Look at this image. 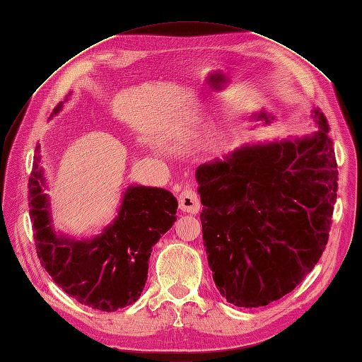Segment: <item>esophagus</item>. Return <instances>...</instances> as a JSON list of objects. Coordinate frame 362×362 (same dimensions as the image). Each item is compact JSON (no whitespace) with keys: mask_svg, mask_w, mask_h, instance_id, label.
Here are the masks:
<instances>
[{"mask_svg":"<svg viewBox=\"0 0 362 362\" xmlns=\"http://www.w3.org/2000/svg\"><path fill=\"white\" fill-rule=\"evenodd\" d=\"M178 202H180V208L185 213L194 214V213H198L201 208L199 196L192 189H184L178 196Z\"/></svg>","mask_w":362,"mask_h":362,"instance_id":"esophagus-1","label":"esophagus"}]
</instances>
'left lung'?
Masks as SVG:
<instances>
[{
  "instance_id": "left-lung-1",
  "label": "left lung",
  "mask_w": 362,
  "mask_h": 362,
  "mask_svg": "<svg viewBox=\"0 0 362 362\" xmlns=\"http://www.w3.org/2000/svg\"><path fill=\"white\" fill-rule=\"evenodd\" d=\"M311 137L243 146L196 170L202 238L217 290L242 308L293 291L326 247L338 190L329 124Z\"/></svg>"
}]
</instances>
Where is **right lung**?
Listing matches in <instances>:
<instances>
[{
  "instance_id": "1",
  "label": "right lung",
  "mask_w": 362,
  "mask_h": 362,
  "mask_svg": "<svg viewBox=\"0 0 362 362\" xmlns=\"http://www.w3.org/2000/svg\"><path fill=\"white\" fill-rule=\"evenodd\" d=\"M60 108L62 103L54 113ZM35 151L28 206L40 264L64 293L89 308L112 313L136 302L146 284L152 246L177 218V198L163 189L131 185L117 218L103 235L89 242L60 238L49 225L39 146Z\"/></svg>"
}]
</instances>
